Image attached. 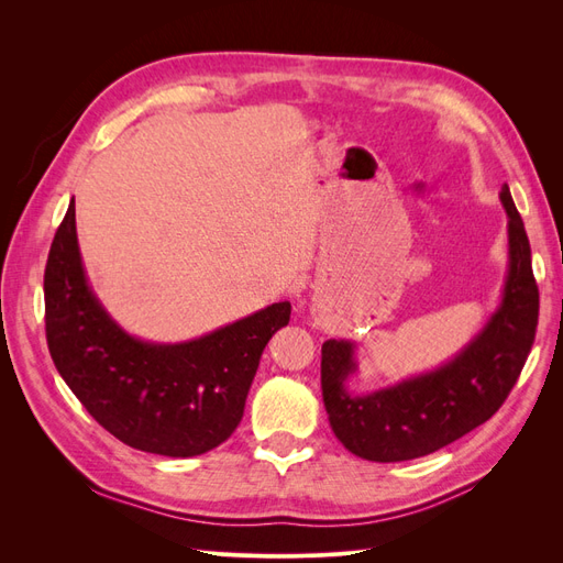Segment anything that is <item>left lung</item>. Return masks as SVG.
<instances>
[{
  "label": "left lung",
  "mask_w": 563,
  "mask_h": 563,
  "mask_svg": "<svg viewBox=\"0 0 563 563\" xmlns=\"http://www.w3.org/2000/svg\"><path fill=\"white\" fill-rule=\"evenodd\" d=\"M509 265L498 310L453 360L434 371L366 395L345 387L356 373L354 343L321 345V395L333 434L350 453L373 463L430 455L479 428L512 391L538 327V284L523 220L505 185Z\"/></svg>",
  "instance_id": "obj_1"
}]
</instances>
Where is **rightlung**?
<instances>
[{
	"mask_svg": "<svg viewBox=\"0 0 563 563\" xmlns=\"http://www.w3.org/2000/svg\"><path fill=\"white\" fill-rule=\"evenodd\" d=\"M44 302L51 360L81 406L126 446L168 457L207 453L236 430L261 354L291 319L284 300L187 343L129 335L84 272L75 207L48 251Z\"/></svg>",
	"mask_w": 563,
	"mask_h": 563,
	"instance_id": "add662e5",
	"label": "right lung"
}]
</instances>
